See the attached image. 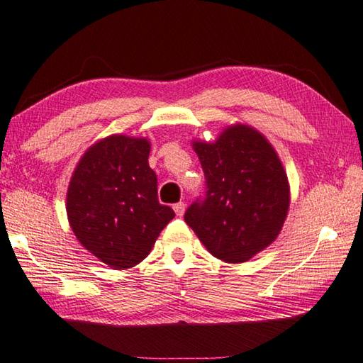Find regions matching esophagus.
Returning <instances> with one entry per match:
<instances>
[{
    "mask_svg": "<svg viewBox=\"0 0 363 363\" xmlns=\"http://www.w3.org/2000/svg\"><path fill=\"white\" fill-rule=\"evenodd\" d=\"M185 209H186V204L185 203H177V204H174V211H175V213L178 217H182L183 213H185Z\"/></svg>",
    "mask_w": 363,
    "mask_h": 363,
    "instance_id": "34e87169",
    "label": "esophagus"
}]
</instances>
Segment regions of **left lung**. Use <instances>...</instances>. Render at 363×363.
I'll return each instance as SVG.
<instances>
[{"instance_id":"1","label":"left lung","mask_w":363,"mask_h":363,"mask_svg":"<svg viewBox=\"0 0 363 363\" xmlns=\"http://www.w3.org/2000/svg\"><path fill=\"white\" fill-rule=\"evenodd\" d=\"M193 146L206 185L185 222L217 259L246 262L275 241L286 218L289 186L280 159L246 125L227 128L212 145Z\"/></svg>"}]
</instances>
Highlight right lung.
<instances>
[{
	"label": "right lung",
	"instance_id": "right-lung-1",
	"mask_svg": "<svg viewBox=\"0 0 363 363\" xmlns=\"http://www.w3.org/2000/svg\"><path fill=\"white\" fill-rule=\"evenodd\" d=\"M150 143L112 135L77 165L67 191L70 227L83 246L112 269L140 264L175 212L157 199L147 164Z\"/></svg>",
	"mask_w": 363,
	"mask_h": 363
}]
</instances>
